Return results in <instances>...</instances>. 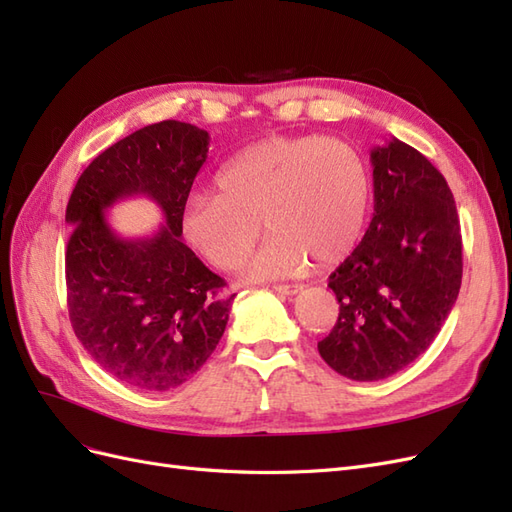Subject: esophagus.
<instances>
[{
    "label": "esophagus",
    "mask_w": 512,
    "mask_h": 512,
    "mask_svg": "<svg viewBox=\"0 0 512 512\" xmlns=\"http://www.w3.org/2000/svg\"><path fill=\"white\" fill-rule=\"evenodd\" d=\"M273 290L277 294H284V297H292V294H297L303 290V286H297V284H280V286H273Z\"/></svg>",
    "instance_id": "obj_1"
}]
</instances>
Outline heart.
I'll use <instances>...</instances> for the list:
<instances>
[{
  "label": "heart",
  "mask_w": 512,
  "mask_h": 512,
  "mask_svg": "<svg viewBox=\"0 0 512 512\" xmlns=\"http://www.w3.org/2000/svg\"><path fill=\"white\" fill-rule=\"evenodd\" d=\"M220 194L194 192L181 207V235L224 271L241 269L262 235L269 245L247 275L290 277L335 267L361 241L371 209L363 153L320 134L271 136L232 156L215 177Z\"/></svg>",
  "instance_id": "b5f03b06"
}]
</instances>
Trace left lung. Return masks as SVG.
<instances>
[{"instance_id": "obj_1", "label": "left lung", "mask_w": 512, "mask_h": 512, "mask_svg": "<svg viewBox=\"0 0 512 512\" xmlns=\"http://www.w3.org/2000/svg\"><path fill=\"white\" fill-rule=\"evenodd\" d=\"M374 218L329 275L339 303L318 352L337 374L374 382L418 359L461 288V226L451 188L423 153L393 138L371 149Z\"/></svg>"}]
</instances>
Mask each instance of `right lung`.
<instances>
[{"label":"right lung","mask_w":512,"mask_h":512,"mask_svg":"<svg viewBox=\"0 0 512 512\" xmlns=\"http://www.w3.org/2000/svg\"><path fill=\"white\" fill-rule=\"evenodd\" d=\"M209 134L192 123H151L102 151L76 181L66 222L68 314L74 335L106 374L141 391H170L207 363L224 335L226 282L181 241L179 215ZM145 193L167 224L145 240H121L103 211Z\"/></svg>","instance_id":"obj_1"}]
</instances>
